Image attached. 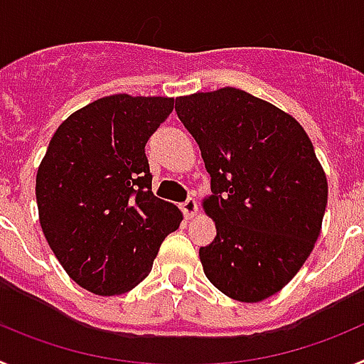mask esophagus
<instances>
[{
  "mask_svg": "<svg viewBox=\"0 0 364 364\" xmlns=\"http://www.w3.org/2000/svg\"><path fill=\"white\" fill-rule=\"evenodd\" d=\"M182 211H184V217L186 218H193V217H195V215H197V211H198L197 200H195V198H193V197H189L188 200H186L184 204H182Z\"/></svg>",
  "mask_w": 364,
  "mask_h": 364,
  "instance_id": "esophagus-1",
  "label": "esophagus"
}]
</instances>
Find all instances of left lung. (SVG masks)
<instances>
[{
  "instance_id": "1",
  "label": "left lung",
  "mask_w": 364,
  "mask_h": 364,
  "mask_svg": "<svg viewBox=\"0 0 364 364\" xmlns=\"http://www.w3.org/2000/svg\"><path fill=\"white\" fill-rule=\"evenodd\" d=\"M175 111L211 176L217 237L198 250L211 284L240 302L284 288L321 233L328 182L301 124L235 87L180 96Z\"/></svg>"
}]
</instances>
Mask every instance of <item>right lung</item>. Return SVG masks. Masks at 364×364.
I'll list each match as a JSON object with an SVG mask.
<instances>
[{"label": "right lung", "instance_id": "right-lung-1", "mask_svg": "<svg viewBox=\"0 0 364 364\" xmlns=\"http://www.w3.org/2000/svg\"><path fill=\"white\" fill-rule=\"evenodd\" d=\"M175 98L112 95L56 129L36 175L40 224L60 264L96 295H120L149 275L182 213L151 191L146 144Z\"/></svg>", "mask_w": 364, "mask_h": 364}]
</instances>
